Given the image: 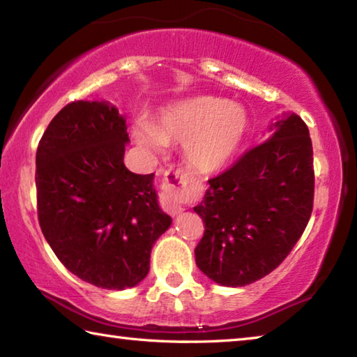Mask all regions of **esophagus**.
I'll return each mask as SVG.
<instances>
[{
	"instance_id": "1",
	"label": "esophagus",
	"mask_w": 357,
	"mask_h": 357,
	"mask_svg": "<svg viewBox=\"0 0 357 357\" xmlns=\"http://www.w3.org/2000/svg\"><path fill=\"white\" fill-rule=\"evenodd\" d=\"M185 187V178L181 170H168L165 183H164V192H162V208H164L168 214L176 215L183 211V204L179 202V193L184 190Z\"/></svg>"
}]
</instances>
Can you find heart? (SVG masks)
<instances>
[{
  "label": "heart",
  "instance_id": "b5f03b06",
  "mask_svg": "<svg viewBox=\"0 0 357 357\" xmlns=\"http://www.w3.org/2000/svg\"><path fill=\"white\" fill-rule=\"evenodd\" d=\"M247 132L249 116L243 107L214 96H197L164 108L154 126L138 123L134 135L153 151H160L165 143H184L187 164L211 174L236 157Z\"/></svg>",
  "mask_w": 357,
  "mask_h": 357
}]
</instances>
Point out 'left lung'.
Segmentation results:
<instances>
[{"label": "left lung", "mask_w": 357, "mask_h": 357, "mask_svg": "<svg viewBox=\"0 0 357 357\" xmlns=\"http://www.w3.org/2000/svg\"><path fill=\"white\" fill-rule=\"evenodd\" d=\"M315 172L309 128L296 113L271 128L219 176L209 179L193 211L204 233L195 247L203 274L223 287H244L279 266L304 233L313 209Z\"/></svg>", "instance_id": "8db88e82"}]
</instances>
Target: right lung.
<instances>
[{"label": "right lung", "instance_id": "right-lung-1", "mask_svg": "<svg viewBox=\"0 0 357 357\" xmlns=\"http://www.w3.org/2000/svg\"><path fill=\"white\" fill-rule=\"evenodd\" d=\"M128 126L107 102L75 100L50 121L36 153L38 217L59 261L78 279L124 289L149 273L172 225L151 174L124 165Z\"/></svg>", "mask_w": 357, "mask_h": 357}]
</instances>
